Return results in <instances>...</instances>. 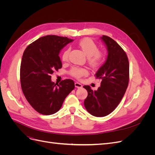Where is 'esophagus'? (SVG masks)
Here are the masks:
<instances>
[{"mask_svg": "<svg viewBox=\"0 0 155 155\" xmlns=\"http://www.w3.org/2000/svg\"><path fill=\"white\" fill-rule=\"evenodd\" d=\"M75 87H76V88H81L82 87V85L81 83H79L78 82H76L75 83Z\"/></svg>", "mask_w": 155, "mask_h": 155, "instance_id": "esophagus-1", "label": "esophagus"}]
</instances>
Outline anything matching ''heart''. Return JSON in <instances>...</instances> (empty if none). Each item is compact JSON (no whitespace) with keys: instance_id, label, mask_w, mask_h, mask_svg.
<instances>
[{"instance_id":"heart-1","label":"heart","mask_w":155,"mask_h":155,"mask_svg":"<svg viewBox=\"0 0 155 155\" xmlns=\"http://www.w3.org/2000/svg\"><path fill=\"white\" fill-rule=\"evenodd\" d=\"M78 45L81 49L83 52L88 58V62L90 66L92 68H97L103 63L104 61V54L98 51V48L96 43L92 39L85 38L79 42ZM70 50H65L62 55V59L66 61L68 59ZM87 70L84 68L74 67L71 69L70 74L71 76L77 79L81 78L82 76L87 75Z\"/></svg>"}]
</instances>
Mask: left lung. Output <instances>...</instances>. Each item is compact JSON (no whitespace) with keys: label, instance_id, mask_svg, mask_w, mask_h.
<instances>
[{"label":"left lung","instance_id":"obj_1","mask_svg":"<svg viewBox=\"0 0 155 155\" xmlns=\"http://www.w3.org/2000/svg\"><path fill=\"white\" fill-rule=\"evenodd\" d=\"M101 39L108 51L106 61L95 75L101 79V85L96 91L89 85L83 86L88 92L84 105L96 117L105 116L116 109L125 94L129 79V60L125 51L110 37L103 35Z\"/></svg>","mask_w":155,"mask_h":155}]
</instances>
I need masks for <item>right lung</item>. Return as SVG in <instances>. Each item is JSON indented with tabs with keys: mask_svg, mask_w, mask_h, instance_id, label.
<instances>
[{
	"mask_svg": "<svg viewBox=\"0 0 155 155\" xmlns=\"http://www.w3.org/2000/svg\"><path fill=\"white\" fill-rule=\"evenodd\" d=\"M72 41L67 37L46 35L28 46L23 53L20 69L22 91L39 113L51 115L57 112L75 88L72 79H64L59 85L51 80V74L62 67L61 50Z\"/></svg>",
	"mask_w": 155,
	"mask_h": 155,
	"instance_id": "obj_1",
	"label": "right lung"
}]
</instances>
